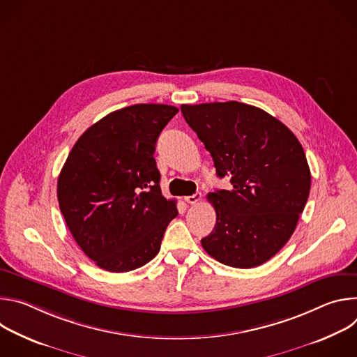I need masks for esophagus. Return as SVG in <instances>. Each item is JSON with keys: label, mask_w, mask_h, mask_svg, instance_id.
I'll list each match as a JSON object with an SVG mask.
<instances>
[{"label": "esophagus", "mask_w": 357, "mask_h": 357, "mask_svg": "<svg viewBox=\"0 0 357 357\" xmlns=\"http://www.w3.org/2000/svg\"><path fill=\"white\" fill-rule=\"evenodd\" d=\"M202 199V193L200 192H196L195 195H190V196H185V202L190 203V205H196V203Z\"/></svg>", "instance_id": "esophagus-1"}]
</instances>
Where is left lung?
Segmentation results:
<instances>
[{
	"label": "left lung",
	"instance_id": "obj_1",
	"mask_svg": "<svg viewBox=\"0 0 357 357\" xmlns=\"http://www.w3.org/2000/svg\"><path fill=\"white\" fill-rule=\"evenodd\" d=\"M219 178L231 188L208 195L216 211L202 247L222 264L252 268L285 245L303 212L311 171L294 132L264 110L238 101L182 105Z\"/></svg>",
	"mask_w": 357,
	"mask_h": 357
}]
</instances>
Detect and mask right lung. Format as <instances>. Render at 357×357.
Returning <instances> with one entry per match:
<instances>
[{
    "instance_id": "1",
    "label": "right lung",
    "mask_w": 357,
    "mask_h": 357,
    "mask_svg": "<svg viewBox=\"0 0 357 357\" xmlns=\"http://www.w3.org/2000/svg\"><path fill=\"white\" fill-rule=\"evenodd\" d=\"M178 113L168 105H134L87 128L58 179L65 222L100 268L127 273L154 259L176 202L162 196L155 142Z\"/></svg>"
}]
</instances>
